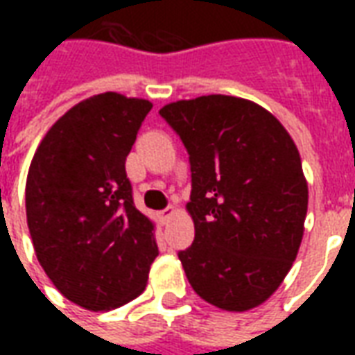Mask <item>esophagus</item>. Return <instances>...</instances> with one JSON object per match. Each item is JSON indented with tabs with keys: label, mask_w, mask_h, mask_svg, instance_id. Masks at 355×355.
Here are the masks:
<instances>
[{
	"label": "esophagus",
	"mask_w": 355,
	"mask_h": 355,
	"mask_svg": "<svg viewBox=\"0 0 355 355\" xmlns=\"http://www.w3.org/2000/svg\"><path fill=\"white\" fill-rule=\"evenodd\" d=\"M175 213H177V209L175 207H167V209H163L162 213H159V218H162V223H169V218H173L175 216Z\"/></svg>",
	"instance_id": "34e87169"
}]
</instances>
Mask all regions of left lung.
<instances>
[{"mask_svg": "<svg viewBox=\"0 0 355 355\" xmlns=\"http://www.w3.org/2000/svg\"><path fill=\"white\" fill-rule=\"evenodd\" d=\"M190 154L196 228L178 253L192 289L226 312L261 306L304 236L308 182L297 144L257 102L207 94L159 110Z\"/></svg>", "mask_w": 355, "mask_h": 355, "instance_id": "obj_1", "label": "left lung"}]
</instances>
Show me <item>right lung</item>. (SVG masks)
I'll return each mask as SVG.
<instances>
[{
  "instance_id": "1",
  "label": "right lung",
  "mask_w": 355,
  "mask_h": 355,
  "mask_svg": "<svg viewBox=\"0 0 355 355\" xmlns=\"http://www.w3.org/2000/svg\"><path fill=\"white\" fill-rule=\"evenodd\" d=\"M152 110L144 98L94 94L58 117L26 178L37 261L68 300L114 310L146 289L155 224L132 203L125 159Z\"/></svg>"
}]
</instances>
